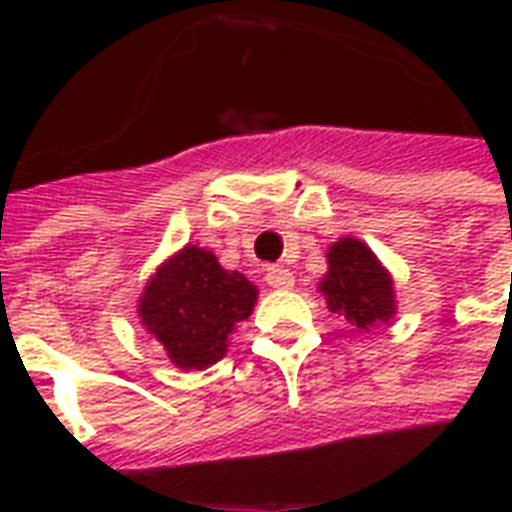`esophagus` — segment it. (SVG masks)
Returning a JSON list of instances; mask_svg holds the SVG:
<instances>
[{
    "label": "esophagus",
    "instance_id": "esophagus-1",
    "mask_svg": "<svg viewBox=\"0 0 512 512\" xmlns=\"http://www.w3.org/2000/svg\"><path fill=\"white\" fill-rule=\"evenodd\" d=\"M265 281H268L273 289H292V287H295V276H292V271H287L284 265H271V268L265 271Z\"/></svg>",
    "mask_w": 512,
    "mask_h": 512
}]
</instances>
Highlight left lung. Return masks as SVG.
Returning <instances> with one entry per match:
<instances>
[{"instance_id": "left-lung-1", "label": "left lung", "mask_w": 512, "mask_h": 512, "mask_svg": "<svg viewBox=\"0 0 512 512\" xmlns=\"http://www.w3.org/2000/svg\"><path fill=\"white\" fill-rule=\"evenodd\" d=\"M327 263L329 271L319 289L327 297L329 311L342 316L358 332H369L382 321L393 319V279L364 241L348 236L335 241L327 252Z\"/></svg>"}]
</instances>
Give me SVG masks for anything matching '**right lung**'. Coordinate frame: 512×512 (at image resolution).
<instances>
[{"instance_id": "obj_1", "label": "right lung", "mask_w": 512, "mask_h": 512, "mask_svg": "<svg viewBox=\"0 0 512 512\" xmlns=\"http://www.w3.org/2000/svg\"><path fill=\"white\" fill-rule=\"evenodd\" d=\"M257 287L225 271L207 249L188 244L148 279L138 303L140 324L180 369H207L225 356L228 335L249 319Z\"/></svg>"}]
</instances>
